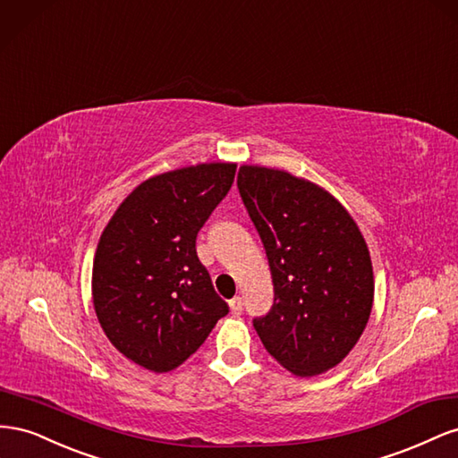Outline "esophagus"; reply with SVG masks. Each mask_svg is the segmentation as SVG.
Returning a JSON list of instances; mask_svg holds the SVG:
<instances>
[{"label": "esophagus", "instance_id": "esophagus-1", "mask_svg": "<svg viewBox=\"0 0 458 458\" xmlns=\"http://www.w3.org/2000/svg\"><path fill=\"white\" fill-rule=\"evenodd\" d=\"M230 310H232V315H242V310H243V299H242L240 295L230 299Z\"/></svg>", "mask_w": 458, "mask_h": 458}]
</instances>
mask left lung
Wrapping results in <instances>:
<instances>
[{
    "mask_svg": "<svg viewBox=\"0 0 458 458\" xmlns=\"http://www.w3.org/2000/svg\"><path fill=\"white\" fill-rule=\"evenodd\" d=\"M238 190L265 245L274 305L253 320L295 376L334 369L355 347L374 301L367 242L345 207L309 180L243 165Z\"/></svg>",
    "mask_w": 458,
    "mask_h": 458,
    "instance_id": "obj_1",
    "label": "left lung"
}]
</instances>
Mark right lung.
<instances>
[{
	"label": "right lung",
	"instance_id": "1",
	"mask_svg": "<svg viewBox=\"0 0 458 458\" xmlns=\"http://www.w3.org/2000/svg\"><path fill=\"white\" fill-rule=\"evenodd\" d=\"M233 176V163L153 176L119 205L101 233L91 272L96 315L109 342L143 369L174 370L228 315L195 238Z\"/></svg>",
	"mask_w": 458,
	"mask_h": 458
}]
</instances>
